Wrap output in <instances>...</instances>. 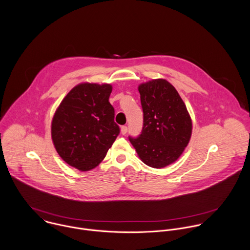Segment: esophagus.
Listing matches in <instances>:
<instances>
[{"label": "esophagus", "instance_id": "obj_1", "mask_svg": "<svg viewBox=\"0 0 250 250\" xmlns=\"http://www.w3.org/2000/svg\"><path fill=\"white\" fill-rule=\"evenodd\" d=\"M120 131H121V134H122L123 136H125V135L127 134V131H128V128H127V126H122Z\"/></svg>", "mask_w": 250, "mask_h": 250}]
</instances>
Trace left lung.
I'll return each mask as SVG.
<instances>
[{"label": "left lung", "instance_id": "8db88e82", "mask_svg": "<svg viewBox=\"0 0 250 250\" xmlns=\"http://www.w3.org/2000/svg\"><path fill=\"white\" fill-rule=\"evenodd\" d=\"M139 91L143 132L129 140L145 165L163 168L176 162L189 143L192 121L178 91L167 80L141 83Z\"/></svg>", "mask_w": 250, "mask_h": 250}]
</instances>
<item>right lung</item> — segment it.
Segmentation results:
<instances>
[{
	"instance_id": "1",
	"label": "right lung",
	"mask_w": 250,
	"mask_h": 250,
	"mask_svg": "<svg viewBox=\"0 0 250 250\" xmlns=\"http://www.w3.org/2000/svg\"><path fill=\"white\" fill-rule=\"evenodd\" d=\"M111 90L109 83H79L53 116L51 136L58 154L81 171L95 168L119 134L108 102Z\"/></svg>"
}]
</instances>
